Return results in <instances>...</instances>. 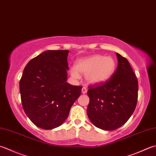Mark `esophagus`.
<instances>
[{"instance_id": "obj_1", "label": "esophagus", "mask_w": 156, "mask_h": 156, "mask_svg": "<svg viewBox=\"0 0 156 156\" xmlns=\"http://www.w3.org/2000/svg\"><path fill=\"white\" fill-rule=\"evenodd\" d=\"M87 90H88V89H87L86 87H83V88H82V93H83V94L87 93Z\"/></svg>"}]
</instances>
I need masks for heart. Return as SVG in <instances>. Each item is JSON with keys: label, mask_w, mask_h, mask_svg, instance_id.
I'll list each match as a JSON object with an SVG mask.
<instances>
[{"label": "heart", "mask_w": 156, "mask_h": 156, "mask_svg": "<svg viewBox=\"0 0 156 156\" xmlns=\"http://www.w3.org/2000/svg\"><path fill=\"white\" fill-rule=\"evenodd\" d=\"M117 64L112 57L95 55L79 60L76 64V69L70 71L72 77L79 78L86 75V80L91 84H99L109 80L115 73Z\"/></svg>", "instance_id": "obj_1"}]
</instances>
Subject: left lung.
Segmentation results:
<instances>
[{"instance_id":"obj_1","label":"left lung","mask_w":156,"mask_h":156,"mask_svg":"<svg viewBox=\"0 0 156 156\" xmlns=\"http://www.w3.org/2000/svg\"><path fill=\"white\" fill-rule=\"evenodd\" d=\"M118 68L109 80L88 86L87 115L94 126L105 130L121 127L130 118L138 99V80L129 61L119 53Z\"/></svg>"}]
</instances>
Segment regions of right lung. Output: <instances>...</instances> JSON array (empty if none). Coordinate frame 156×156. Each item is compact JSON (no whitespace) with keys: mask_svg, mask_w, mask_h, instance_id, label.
I'll return each mask as SVG.
<instances>
[{"mask_svg":"<svg viewBox=\"0 0 156 156\" xmlns=\"http://www.w3.org/2000/svg\"><path fill=\"white\" fill-rule=\"evenodd\" d=\"M69 52L46 51L23 69L20 81L21 103L27 116L41 129L50 130L62 124L81 94L82 86L66 82Z\"/></svg>","mask_w":156,"mask_h":156,"instance_id":"add662e5","label":"right lung"}]
</instances>
